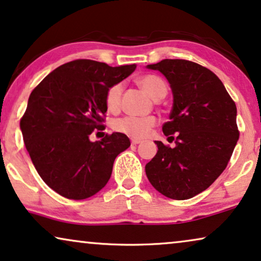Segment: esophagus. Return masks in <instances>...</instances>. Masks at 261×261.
I'll list each match as a JSON object with an SVG mask.
<instances>
[{
  "mask_svg": "<svg viewBox=\"0 0 261 261\" xmlns=\"http://www.w3.org/2000/svg\"><path fill=\"white\" fill-rule=\"evenodd\" d=\"M140 143H141L140 139H135V138L132 139V145H138V144H140Z\"/></svg>",
  "mask_w": 261,
  "mask_h": 261,
  "instance_id": "34e87169",
  "label": "esophagus"
}]
</instances>
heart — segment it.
Segmentation results:
<instances>
[{"instance_id": "b5f03b06", "label": "heart", "mask_w": 261, "mask_h": 261, "mask_svg": "<svg viewBox=\"0 0 261 261\" xmlns=\"http://www.w3.org/2000/svg\"><path fill=\"white\" fill-rule=\"evenodd\" d=\"M139 85L143 87V90L148 96L153 99H158L162 96L167 94V85L160 76L155 75H145L138 80ZM121 94H122V85L116 84L108 90L106 96V103L109 110H116L120 107ZM155 124V118L153 116L147 117H133L127 116L122 118H117L114 121L113 127L118 133H123L133 138H144L150 133Z\"/></svg>"}]
</instances>
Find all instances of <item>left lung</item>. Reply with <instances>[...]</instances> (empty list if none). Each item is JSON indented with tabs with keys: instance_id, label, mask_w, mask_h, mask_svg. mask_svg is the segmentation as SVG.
<instances>
[{
	"instance_id": "8db88e82",
	"label": "left lung",
	"mask_w": 261,
	"mask_h": 261,
	"mask_svg": "<svg viewBox=\"0 0 261 261\" xmlns=\"http://www.w3.org/2000/svg\"><path fill=\"white\" fill-rule=\"evenodd\" d=\"M146 68L170 85V121L162 128L177 138L172 148L154 141L158 151L145 171L155 191L186 200L207 189L228 165L239 140L238 110L219 77L200 64L167 59Z\"/></svg>"
}]
</instances>
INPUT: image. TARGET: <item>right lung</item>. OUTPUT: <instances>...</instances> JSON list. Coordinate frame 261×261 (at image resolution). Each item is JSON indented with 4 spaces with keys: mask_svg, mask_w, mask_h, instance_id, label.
<instances>
[{
    "mask_svg": "<svg viewBox=\"0 0 261 261\" xmlns=\"http://www.w3.org/2000/svg\"><path fill=\"white\" fill-rule=\"evenodd\" d=\"M135 68L75 60L53 70L30 94L20 121L23 143L42 180L62 197L81 200L99 192L115 158L130 146L123 133L94 143L90 135L104 127L108 90Z\"/></svg>",
    "mask_w": 261,
    "mask_h": 261,
    "instance_id": "right-lung-1",
    "label": "right lung"
}]
</instances>
